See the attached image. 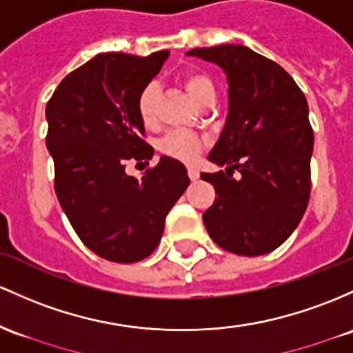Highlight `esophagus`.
Masks as SVG:
<instances>
[{
    "instance_id": "1",
    "label": "esophagus",
    "mask_w": 353,
    "mask_h": 353,
    "mask_svg": "<svg viewBox=\"0 0 353 353\" xmlns=\"http://www.w3.org/2000/svg\"><path fill=\"white\" fill-rule=\"evenodd\" d=\"M188 176L191 181L199 179V170H197L196 168H188Z\"/></svg>"
}]
</instances>
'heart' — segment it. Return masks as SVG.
<instances>
[{"mask_svg":"<svg viewBox=\"0 0 353 353\" xmlns=\"http://www.w3.org/2000/svg\"><path fill=\"white\" fill-rule=\"evenodd\" d=\"M179 82L183 83L189 97L203 107L216 97V88L211 77L203 70H185L179 73ZM157 87L154 83L145 85L137 97V114L145 127H152L157 120L156 112ZM204 142L199 135L189 130H172L168 132L159 142V149L165 156L183 162H192L203 150Z\"/></svg>","mask_w":353,"mask_h":353,"instance_id":"obj_1","label":"heart"}]
</instances>
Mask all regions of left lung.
Listing matches in <instances>:
<instances>
[{
	"label": "left lung",
	"instance_id": "1",
	"mask_svg": "<svg viewBox=\"0 0 353 353\" xmlns=\"http://www.w3.org/2000/svg\"><path fill=\"white\" fill-rule=\"evenodd\" d=\"M228 75L230 112L208 159L228 165L203 172L216 189L203 221L223 250L259 256L295 231L308 206L313 129L303 92L285 68L243 45L194 48ZM238 170L242 177L232 179Z\"/></svg>",
	"mask_w": 353,
	"mask_h": 353
}]
</instances>
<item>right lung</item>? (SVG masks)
<instances>
[{"label": "right lung", "instance_id": "add662e5", "mask_svg": "<svg viewBox=\"0 0 353 353\" xmlns=\"http://www.w3.org/2000/svg\"><path fill=\"white\" fill-rule=\"evenodd\" d=\"M168 55L100 53L70 72L46 103V147L60 206L83 245L108 261L149 256L189 185L188 170L172 157L162 156L142 179L125 172L127 161L149 164L154 156L137 97Z\"/></svg>", "mask_w": 353, "mask_h": 353}]
</instances>
